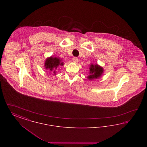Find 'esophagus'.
Instances as JSON below:
<instances>
[{"instance_id":"esophagus-1","label":"esophagus","mask_w":147,"mask_h":147,"mask_svg":"<svg viewBox=\"0 0 147 147\" xmlns=\"http://www.w3.org/2000/svg\"><path fill=\"white\" fill-rule=\"evenodd\" d=\"M72 60H73V61L74 62V63H77L78 62V58H77V57H73V59H72Z\"/></svg>"}]
</instances>
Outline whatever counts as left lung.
<instances>
[{"label": "left lung", "mask_w": 147, "mask_h": 147, "mask_svg": "<svg viewBox=\"0 0 147 147\" xmlns=\"http://www.w3.org/2000/svg\"><path fill=\"white\" fill-rule=\"evenodd\" d=\"M103 73V69L102 67L98 66L97 64L94 65L91 64V67L90 68V74H91L89 76H88V78L89 79H92L94 78H98L100 77L101 74Z\"/></svg>", "instance_id": "1"}]
</instances>
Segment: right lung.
I'll return each mask as SVG.
<instances>
[{"label": "right lung", "instance_id": "right-lung-1", "mask_svg": "<svg viewBox=\"0 0 147 147\" xmlns=\"http://www.w3.org/2000/svg\"><path fill=\"white\" fill-rule=\"evenodd\" d=\"M61 61L58 58H53L52 57H50L49 59H47L45 62V67L46 69H49V70L52 71L55 69H57L58 66L62 65L63 63L61 62ZM55 73V71H53Z\"/></svg>", "mask_w": 147, "mask_h": 147}]
</instances>
